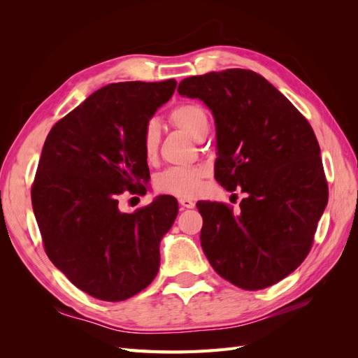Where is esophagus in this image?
<instances>
[{
	"instance_id": "esophagus-1",
	"label": "esophagus",
	"mask_w": 358,
	"mask_h": 358,
	"mask_svg": "<svg viewBox=\"0 0 358 358\" xmlns=\"http://www.w3.org/2000/svg\"><path fill=\"white\" fill-rule=\"evenodd\" d=\"M179 204L182 206V208H185V209H192L194 206H196V203H194L189 199H179Z\"/></svg>"
}]
</instances>
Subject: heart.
Segmentation results:
<instances>
[{"mask_svg": "<svg viewBox=\"0 0 358 358\" xmlns=\"http://www.w3.org/2000/svg\"><path fill=\"white\" fill-rule=\"evenodd\" d=\"M171 122L191 138L197 140L204 129H209V119L200 104H180L170 113ZM159 142V127L155 121H149L143 129V154L148 159L154 158ZM208 175L201 167H173L161 173L157 179V188L161 192L178 197H192L201 189L203 179Z\"/></svg>", "mask_w": 358, "mask_h": 358, "instance_id": "obj_1", "label": "heart"}]
</instances>
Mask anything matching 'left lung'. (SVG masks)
Masks as SVG:
<instances>
[{
  "instance_id": "obj_1",
  "label": "left lung",
  "mask_w": 358,
  "mask_h": 358,
  "mask_svg": "<svg viewBox=\"0 0 358 358\" xmlns=\"http://www.w3.org/2000/svg\"><path fill=\"white\" fill-rule=\"evenodd\" d=\"M178 92L213 115L215 179L246 194L237 215L222 203H197L203 252L239 288L279 282L306 258L329 200L315 133L287 96L251 70L192 76Z\"/></svg>"
}]
</instances>
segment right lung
I'll list each match as a JSON object with an SVG mask.
<instances>
[{"label": "right lung", "instance_id": "obj_1", "mask_svg": "<svg viewBox=\"0 0 358 358\" xmlns=\"http://www.w3.org/2000/svg\"><path fill=\"white\" fill-rule=\"evenodd\" d=\"M176 80L103 86L58 121L41 150L31 188L45 251L73 285L95 299L122 301L158 273L159 243L175 222V197L158 196L133 213L117 197L145 194L149 167L143 129Z\"/></svg>", "mask_w": 358, "mask_h": 358}]
</instances>
